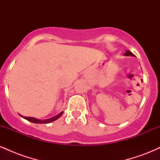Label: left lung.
<instances>
[{
  "label": "left lung",
  "mask_w": 160,
  "mask_h": 160,
  "mask_svg": "<svg viewBox=\"0 0 160 160\" xmlns=\"http://www.w3.org/2000/svg\"><path fill=\"white\" fill-rule=\"evenodd\" d=\"M124 55L125 56H135V55L133 54L132 52H130V51H128V50H126V52L124 53Z\"/></svg>",
  "instance_id": "1"
}]
</instances>
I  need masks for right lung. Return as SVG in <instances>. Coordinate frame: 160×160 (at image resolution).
Segmentation results:
<instances>
[{
    "mask_svg": "<svg viewBox=\"0 0 160 160\" xmlns=\"http://www.w3.org/2000/svg\"><path fill=\"white\" fill-rule=\"evenodd\" d=\"M62 113H63V112H61L60 113H58V115L56 116H54V117H51V118L49 119H47V120H38V119H36V118H34V117H23V116H22L21 114H19L24 119H25V120L30 121V122H34V123H49V122H52L53 121L56 120L57 119L59 118L62 115Z\"/></svg>",
    "mask_w": 160,
    "mask_h": 160,
    "instance_id": "add662e5",
    "label": "right lung"
}]
</instances>
